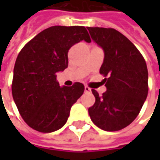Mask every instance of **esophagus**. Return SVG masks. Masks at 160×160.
Masks as SVG:
<instances>
[{
	"label": "esophagus",
	"instance_id": "obj_1",
	"mask_svg": "<svg viewBox=\"0 0 160 160\" xmlns=\"http://www.w3.org/2000/svg\"><path fill=\"white\" fill-rule=\"evenodd\" d=\"M91 91H92V90L90 89L89 87H87V86L84 87V92H91Z\"/></svg>",
	"mask_w": 160,
	"mask_h": 160
}]
</instances>
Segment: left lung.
Wrapping results in <instances>:
<instances>
[{
	"mask_svg": "<svg viewBox=\"0 0 160 160\" xmlns=\"http://www.w3.org/2000/svg\"><path fill=\"white\" fill-rule=\"evenodd\" d=\"M92 41L103 50L100 73L107 91L92 90L95 103L88 108L94 125L114 132L129 126L138 116L148 95V69L137 48L113 28H87Z\"/></svg>",
	"mask_w": 160,
	"mask_h": 160,
	"instance_id": "8db88e82",
	"label": "left lung"
}]
</instances>
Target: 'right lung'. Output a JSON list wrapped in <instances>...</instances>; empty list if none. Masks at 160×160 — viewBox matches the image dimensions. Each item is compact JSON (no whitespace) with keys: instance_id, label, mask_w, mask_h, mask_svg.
Here are the masks:
<instances>
[{"instance_id":"right-lung-1","label":"right lung","mask_w":160,"mask_h":160,"mask_svg":"<svg viewBox=\"0 0 160 160\" xmlns=\"http://www.w3.org/2000/svg\"><path fill=\"white\" fill-rule=\"evenodd\" d=\"M81 41L91 42L84 27L54 26L28 42L18 55L11 87L13 100L22 118L38 132L60 129L71 107L83 93V83L59 86L56 80L57 73L68 66V50Z\"/></svg>"}]
</instances>
